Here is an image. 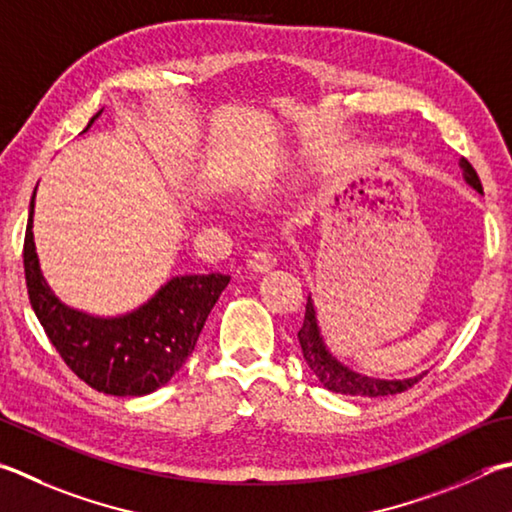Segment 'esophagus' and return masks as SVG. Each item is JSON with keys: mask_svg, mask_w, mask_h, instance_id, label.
<instances>
[{"mask_svg": "<svg viewBox=\"0 0 512 512\" xmlns=\"http://www.w3.org/2000/svg\"><path fill=\"white\" fill-rule=\"evenodd\" d=\"M275 264H277V257L271 253V250H255V253L248 259V266L257 273L271 271Z\"/></svg>", "mask_w": 512, "mask_h": 512, "instance_id": "1", "label": "esophagus"}]
</instances>
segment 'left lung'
Instances as JSON below:
<instances>
[{
	"label": "left lung",
	"mask_w": 512,
	"mask_h": 512,
	"mask_svg": "<svg viewBox=\"0 0 512 512\" xmlns=\"http://www.w3.org/2000/svg\"><path fill=\"white\" fill-rule=\"evenodd\" d=\"M461 167H463V176H466V181L472 185V188L477 192H483L479 174L475 172V167L470 165V161L461 159ZM297 340H300L304 360L315 374V378H318L324 387L331 389V392H338V394L367 396V398L401 394V392H407V389H412L418 380L425 376L421 374L407 380H378V378L360 376L356 371L340 365V362L327 351V347H324L320 329H318V320H315V309H313L311 297L306 300L304 322L300 331H297Z\"/></svg>",
	"instance_id": "1"
}]
</instances>
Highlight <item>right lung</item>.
<instances>
[{
	"mask_svg": "<svg viewBox=\"0 0 512 512\" xmlns=\"http://www.w3.org/2000/svg\"><path fill=\"white\" fill-rule=\"evenodd\" d=\"M33 199L22 253L26 288L37 320L64 365L91 389L111 396H145L170 383L194 351L208 313L230 277H174L150 302L123 318L102 320L73 311L53 295L40 273L31 230Z\"/></svg>",
	"mask_w": 512,
	"mask_h": 512,
	"instance_id": "add662e5",
	"label": "right lung"
}]
</instances>
